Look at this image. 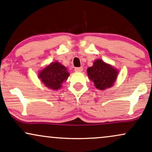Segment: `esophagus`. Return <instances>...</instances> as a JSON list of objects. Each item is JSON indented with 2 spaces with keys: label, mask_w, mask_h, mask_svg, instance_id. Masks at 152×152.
Masks as SVG:
<instances>
[{
  "label": "esophagus",
  "mask_w": 152,
  "mask_h": 152,
  "mask_svg": "<svg viewBox=\"0 0 152 152\" xmlns=\"http://www.w3.org/2000/svg\"><path fill=\"white\" fill-rule=\"evenodd\" d=\"M76 71H83V67H76L74 69Z\"/></svg>",
  "instance_id": "esophagus-1"
}]
</instances>
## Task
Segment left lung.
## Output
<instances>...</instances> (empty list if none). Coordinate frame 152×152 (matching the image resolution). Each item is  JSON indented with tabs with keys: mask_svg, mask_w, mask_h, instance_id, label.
<instances>
[{
	"mask_svg": "<svg viewBox=\"0 0 152 152\" xmlns=\"http://www.w3.org/2000/svg\"><path fill=\"white\" fill-rule=\"evenodd\" d=\"M88 78L99 90H105L113 86L118 74V70L100 59L94 61L93 66L87 69Z\"/></svg>",
	"mask_w": 152,
	"mask_h": 152,
	"instance_id": "1",
	"label": "left lung"
}]
</instances>
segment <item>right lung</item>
Returning a JSON list of instances; mask_svg holds the SVG:
<instances>
[{
    "instance_id": "right-lung-1",
    "label": "right lung",
    "mask_w": 152,
    "mask_h": 152,
    "mask_svg": "<svg viewBox=\"0 0 152 152\" xmlns=\"http://www.w3.org/2000/svg\"><path fill=\"white\" fill-rule=\"evenodd\" d=\"M69 76L66 68L58 62H54L41 71L39 78L42 83L49 88L58 90L61 87V83Z\"/></svg>"
}]
</instances>
